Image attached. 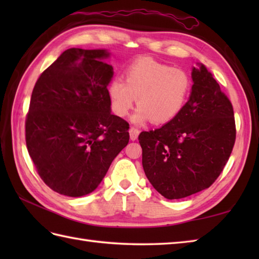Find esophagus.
Masks as SVG:
<instances>
[{"mask_svg": "<svg viewBox=\"0 0 259 259\" xmlns=\"http://www.w3.org/2000/svg\"><path fill=\"white\" fill-rule=\"evenodd\" d=\"M140 131L136 128V126H131L130 130H129V134H130V139L131 140H136L138 138Z\"/></svg>", "mask_w": 259, "mask_h": 259, "instance_id": "1", "label": "esophagus"}]
</instances>
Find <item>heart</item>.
<instances>
[{
	"mask_svg": "<svg viewBox=\"0 0 259 259\" xmlns=\"http://www.w3.org/2000/svg\"><path fill=\"white\" fill-rule=\"evenodd\" d=\"M192 89L190 74L184 69L141 59L126 68L124 81H110L108 93L114 114L124 118L136 102L133 120L142 123L150 120L156 124L170 122L183 111Z\"/></svg>",
	"mask_w": 259,
	"mask_h": 259,
	"instance_id": "obj_1",
	"label": "heart"
}]
</instances>
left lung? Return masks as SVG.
Returning <instances> with one entry per match:
<instances>
[{
  "mask_svg": "<svg viewBox=\"0 0 259 259\" xmlns=\"http://www.w3.org/2000/svg\"><path fill=\"white\" fill-rule=\"evenodd\" d=\"M191 95L177 117L142 131V166L167 199L209 188L222 174L236 140L234 108L203 64L192 69Z\"/></svg>",
  "mask_w": 259,
  "mask_h": 259,
  "instance_id": "1",
  "label": "left lung"
}]
</instances>
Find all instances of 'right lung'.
<instances>
[{"instance_id": "right-lung-1", "label": "right lung", "mask_w": 259, "mask_h": 259, "mask_svg": "<svg viewBox=\"0 0 259 259\" xmlns=\"http://www.w3.org/2000/svg\"><path fill=\"white\" fill-rule=\"evenodd\" d=\"M108 57L106 50L68 49L33 88L27 151L45 184L64 196L95 190L129 142V123L111 114Z\"/></svg>"}]
</instances>
